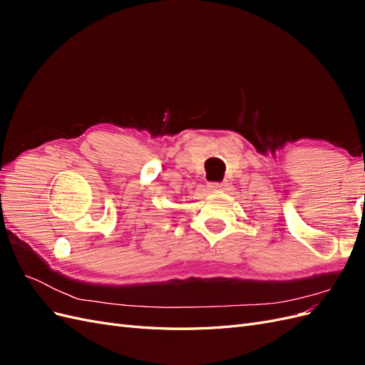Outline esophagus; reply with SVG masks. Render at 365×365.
<instances>
[{
    "label": "esophagus",
    "instance_id": "1",
    "mask_svg": "<svg viewBox=\"0 0 365 365\" xmlns=\"http://www.w3.org/2000/svg\"><path fill=\"white\" fill-rule=\"evenodd\" d=\"M225 187H227L225 182H210L208 190L210 192H222V190H225Z\"/></svg>",
    "mask_w": 365,
    "mask_h": 365
}]
</instances>
